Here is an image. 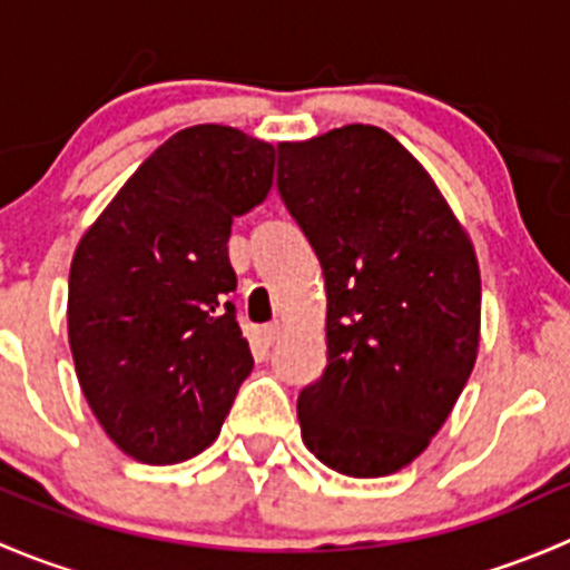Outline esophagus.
Here are the masks:
<instances>
[{
	"label": "esophagus",
	"instance_id": "obj_1",
	"mask_svg": "<svg viewBox=\"0 0 570 570\" xmlns=\"http://www.w3.org/2000/svg\"><path fill=\"white\" fill-rule=\"evenodd\" d=\"M281 333H284V325H281V322H273V325H264L262 336H264V342L273 344V342H278Z\"/></svg>",
	"mask_w": 570,
	"mask_h": 570
}]
</instances>
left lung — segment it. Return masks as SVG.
Returning <instances> with one entry per match:
<instances>
[{
  "label": "left lung",
  "mask_w": 570,
  "mask_h": 570,
  "mask_svg": "<svg viewBox=\"0 0 570 570\" xmlns=\"http://www.w3.org/2000/svg\"><path fill=\"white\" fill-rule=\"evenodd\" d=\"M278 154L281 198L327 289V366L297 400L303 444L338 474H394L428 450L474 370V245L422 163L377 126Z\"/></svg>",
  "instance_id": "left-lung-1"
}]
</instances>
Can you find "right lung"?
Wrapping results in <instances>:
<instances>
[{"mask_svg": "<svg viewBox=\"0 0 570 570\" xmlns=\"http://www.w3.org/2000/svg\"><path fill=\"white\" fill-rule=\"evenodd\" d=\"M275 146L234 126L176 131L82 234L68 344L90 411L120 452L168 465L220 435L253 370L234 320V217L273 189Z\"/></svg>", "mask_w": 570, "mask_h": 570, "instance_id": "right-lung-1", "label": "right lung"}]
</instances>
